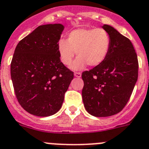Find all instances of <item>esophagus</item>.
<instances>
[{"label": "esophagus", "instance_id": "34e87169", "mask_svg": "<svg viewBox=\"0 0 149 149\" xmlns=\"http://www.w3.org/2000/svg\"><path fill=\"white\" fill-rule=\"evenodd\" d=\"M74 75L76 77H81V73H80V72H74Z\"/></svg>", "mask_w": 149, "mask_h": 149}]
</instances>
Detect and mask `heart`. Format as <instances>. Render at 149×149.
Wrapping results in <instances>:
<instances>
[{"mask_svg":"<svg viewBox=\"0 0 149 149\" xmlns=\"http://www.w3.org/2000/svg\"><path fill=\"white\" fill-rule=\"evenodd\" d=\"M111 37L102 28H79L69 32L67 39H60L58 51L65 65H70L77 52V57L72 65L74 70H80L87 65H99L106 60L111 48Z\"/></svg>","mask_w":149,"mask_h":149,"instance_id":"obj_1","label":"heart"}]
</instances>
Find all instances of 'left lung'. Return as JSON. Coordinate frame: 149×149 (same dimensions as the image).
<instances>
[{
	"label": "left lung",
	"mask_w": 149,
	"mask_h": 149,
	"mask_svg": "<svg viewBox=\"0 0 149 149\" xmlns=\"http://www.w3.org/2000/svg\"><path fill=\"white\" fill-rule=\"evenodd\" d=\"M111 37V48L100 65L82 73V97L86 111L95 117L119 113L127 104L138 77L137 53L129 38L112 26H103Z\"/></svg>",
	"instance_id": "8db88e82"
}]
</instances>
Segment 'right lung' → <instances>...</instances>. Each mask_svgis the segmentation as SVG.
<instances>
[{
	"mask_svg": "<svg viewBox=\"0 0 149 149\" xmlns=\"http://www.w3.org/2000/svg\"><path fill=\"white\" fill-rule=\"evenodd\" d=\"M62 24H46L23 38L11 62V78L17 101L24 110L38 117L58 112L74 72L61 61L58 43Z\"/></svg>",
	"mask_w": 149,
	"mask_h": 149,
	"instance_id": "obj_1",
	"label": "right lung"
}]
</instances>
